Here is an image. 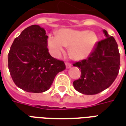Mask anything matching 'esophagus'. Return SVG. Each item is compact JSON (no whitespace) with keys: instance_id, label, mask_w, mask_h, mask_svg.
<instances>
[{"instance_id":"esophagus-1","label":"esophagus","mask_w":126,"mask_h":126,"mask_svg":"<svg viewBox=\"0 0 126 126\" xmlns=\"http://www.w3.org/2000/svg\"><path fill=\"white\" fill-rule=\"evenodd\" d=\"M65 64H66V66L67 68H69L72 66V64H70V62H65Z\"/></svg>"}]
</instances>
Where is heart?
I'll return each instance as SVG.
<instances>
[{
	"mask_svg": "<svg viewBox=\"0 0 126 126\" xmlns=\"http://www.w3.org/2000/svg\"><path fill=\"white\" fill-rule=\"evenodd\" d=\"M98 42V36L94 31L61 29L57 35L48 36L47 45L51 53L59 57L68 47L70 56L75 60H83L90 56Z\"/></svg>",
	"mask_w": 126,
	"mask_h": 126,
	"instance_id": "1",
	"label": "heart"
}]
</instances>
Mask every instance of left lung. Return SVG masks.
Here are the masks:
<instances>
[{"mask_svg":"<svg viewBox=\"0 0 126 126\" xmlns=\"http://www.w3.org/2000/svg\"><path fill=\"white\" fill-rule=\"evenodd\" d=\"M105 39L98 41L87 59L73 66L81 69V77L73 82L79 92L97 94L106 90L115 80L120 68V56L115 39L103 30Z\"/></svg>","mask_w":126,"mask_h":126,"instance_id":"left-lung-1","label":"left lung"}]
</instances>
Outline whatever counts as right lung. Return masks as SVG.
<instances>
[{"mask_svg": "<svg viewBox=\"0 0 126 126\" xmlns=\"http://www.w3.org/2000/svg\"><path fill=\"white\" fill-rule=\"evenodd\" d=\"M46 32L32 25L15 39L8 55V67L15 84L28 92L41 93L50 88L64 61L53 58L47 48Z\"/></svg>", "mask_w": 126, "mask_h": 126, "instance_id": "add662e5", "label": "right lung"}]
</instances>
